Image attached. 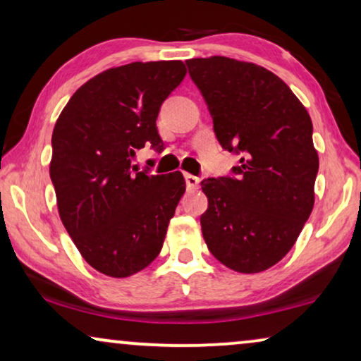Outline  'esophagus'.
Here are the masks:
<instances>
[{"instance_id":"obj_1","label":"esophagus","mask_w":361,"mask_h":361,"mask_svg":"<svg viewBox=\"0 0 361 361\" xmlns=\"http://www.w3.org/2000/svg\"><path fill=\"white\" fill-rule=\"evenodd\" d=\"M184 177H185V185H187V189L194 190V189H197V187H199V182H200L199 177L192 176V174H185Z\"/></svg>"}]
</instances>
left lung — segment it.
<instances>
[{"label":"left lung","mask_w":361,"mask_h":361,"mask_svg":"<svg viewBox=\"0 0 361 361\" xmlns=\"http://www.w3.org/2000/svg\"><path fill=\"white\" fill-rule=\"evenodd\" d=\"M187 68L225 151L231 176L202 180L200 216L210 253L238 273H259L288 255L314 207L319 156L312 121L273 72L228 57L190 59Z\"/></svg>","instance_id":"8db88e82"}]
</instances>
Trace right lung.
<instances>
[{"label":"right lung","instance_id":"1","mask_svg":"<svg viewBox=\"0 0 361 361\" xmlns=\"http://www.w3.org/2000/svg\"><path fill=\"white\" fill-rule=\"evenodd\" d=\"M184 77L180 61L110 68L73 93L54 128L59 215L87 263L111 278L156 259L185 192L179 171L156 176L133 166L145 145L164 149L156 120Z\"/></svg>","mask_w":361,"mask_h":361}]
</instances>
